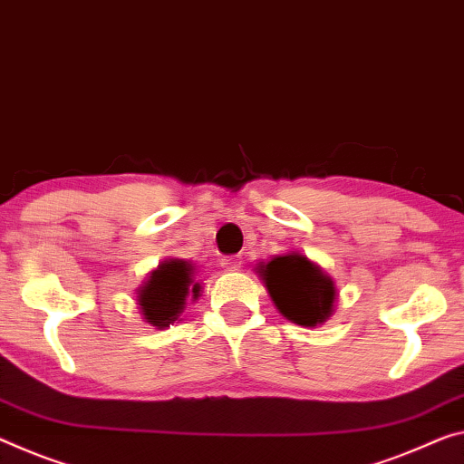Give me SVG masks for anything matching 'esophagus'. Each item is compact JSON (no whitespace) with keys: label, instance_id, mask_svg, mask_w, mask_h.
Listing matches in <instances>:
<instances>
[{"label":"esophagus","instance_id":"obj_1","mask_svg":"<svg viewBox=\"0 0 464 464\" xmlns=\"http://www.w3.org/2000/svg\"><path fill=\"white\" fill-rule=\"evenodd\" d=\"M241 256H225V258H220V266L225 270H239L241 268Z\"/></svg>","mask_w":464,"mask_h":464}]
</instances>
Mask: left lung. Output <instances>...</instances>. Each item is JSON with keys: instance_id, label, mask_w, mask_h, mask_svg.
Listing matches in <instances>:
<instances>
[{"instance_id": "8db88e82", "label": "left lung", "mask_w": 464, "mask_h": 464, "mask_svg": "<svg viewBox=\"0 0 464 464\" xmlns=\"http://www.w3.org/2000/svg\"><path fill=\"white\" fill-rule=\"evenodd\" d=\"M260 272L272 301L286 320L301 326H315L333 314L336 299L333 278L305 256H278L266 264V268L260 266Z\"/></svg>"}]
</instances>
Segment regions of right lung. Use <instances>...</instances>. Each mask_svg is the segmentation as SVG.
I'll return each instance as SVG.
<instances>
[{
	"mask_svg": "<svg viewBox=\"0 0 464 464\" xmlns=\"http://www.w3.org/2000/svg\"><path fill=\"white\" fill-rule=\"evenodd\" d=\"M200 283H194L192 264L183 260H169L152 272V276L140 289V310L144 320L157 328H167L178 320L186 297H200Z\"/></svg>",
	"mask_w": 464,
	"mask_h": 464,
	"instance_id": "obj_1",
	"label": "right lung"
}]
</instances>
